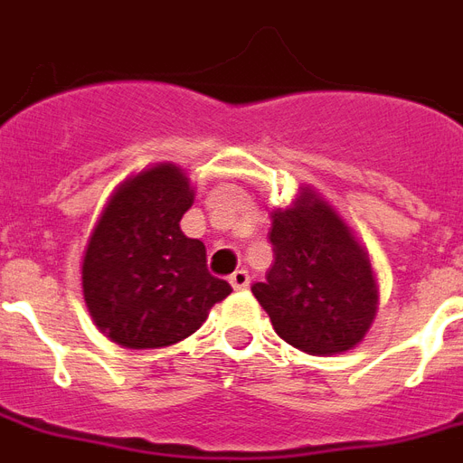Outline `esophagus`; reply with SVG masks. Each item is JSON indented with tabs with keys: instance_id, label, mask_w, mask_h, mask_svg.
Listing matches in <instances>:
<instances>
[{
	"instance_id": "esophagus-1",
	"label": "esophagus",
	"mask_w": 463,
	"mask_h": 463,
	"mask_svg": "<svg viewBox=\"0 0 463 463\" xmlns=\"http://www.w3.org/2000/svg\"><path fill=\"white\" fill-rule=\"evenodd\" d=\"M231 285L235 288V290H244V288L250 285V273H247L244 269L235 270V273L231 276Z\"/></svg>"
}]
</instances>
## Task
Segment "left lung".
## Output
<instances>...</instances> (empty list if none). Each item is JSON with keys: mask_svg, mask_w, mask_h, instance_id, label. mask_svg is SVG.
<instances>
[{"mask_svg": "<svg viewBox=\"0 0 463 463\" xmlns=\"http://www.w3.org/2000/svg\"><path fill=\"white\" fill-rule=\"evenodd\" d=\"M270 242L276 264L251 292L278 335L314 356L362 345L378 314V276L335 206L299 185L290 206L270 212Z\"/></svg>", "mask_w": 463, "mask_h": 463, "instance_id": "8db88e82", "label": "left lung"}]
</instances>
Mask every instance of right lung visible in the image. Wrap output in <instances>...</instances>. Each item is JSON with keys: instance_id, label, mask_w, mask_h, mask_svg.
<instances>
[{"instance_id": "right-lung-1", "label": "right lung", "mask_w": 463, "mask_h": 463, "mask_svg": "<svg viewBox=\"0 0 463 463\" xmlns=\"http://www.w3.org/2000/svg\"><path fill=\"white\" fill-rule=\"evenodd\" d=\"M194 202L187 173L161 161L109 194L80 261L85 307L101 335L159 349L193 335L232 288L206 270V247L180 219Z\"/></svg>"}]
</instances>
